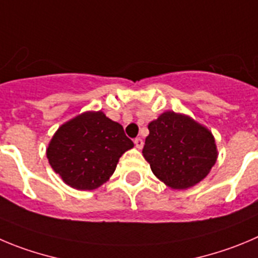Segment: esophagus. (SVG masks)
I'll use <instances>...</instances> for the list:
<instances>
[{
	"label": "esophagus",
	"instance_id": "obj_1",
	"mask_svg": "<svg viewBox=\"0 0 258 258\" xmlns=\"http://www.w3.org/2000/svg\"><path fill=\"white\" fill-rule=\"evenodd\" d=\"M135 146H136L137 149H139V150H141V149H143V146H144V141H143V139H140V137H137V139H135Z\"/></svg>",
	"mask_w": 258,
	"mask_h": 258
}]
</instances>
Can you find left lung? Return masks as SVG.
<instances>
[{
	"mask_svg": "<svg viewBox=\"0 0 258 258\" xmlns=\"http://www.w3.org/2000/svg\"><path fill=\"white\" fill-rule=\"evenodd\" d=\"M143 155L159 180L173 189H187L210 173L218 159L208 127L187 114L167 110L148 126Z\"/></svg>",
	"mask_w": 258,
	"mask_h": 258,
	"instance_id": "1",
	"label": "left lung"
}]
</instances>
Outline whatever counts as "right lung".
I'll list each match as a JSON object with an SVG mask.
<instances>
[{"instance_id": "1", "label": "right lung", "mask_w": 258, "mask_h": 258, "mask_svg": "<svg viewBox=\"0 0 258 258\" xmlns=\"http://www.w3.org/2000/svg\"><path fill=\"white\" fill-rule=\"evenodd\" d=\"M134 143L102 110H88L58 127L47 148L50 167L67 186L91 191L105 183Z\"/></svg>"}]
</instances>
